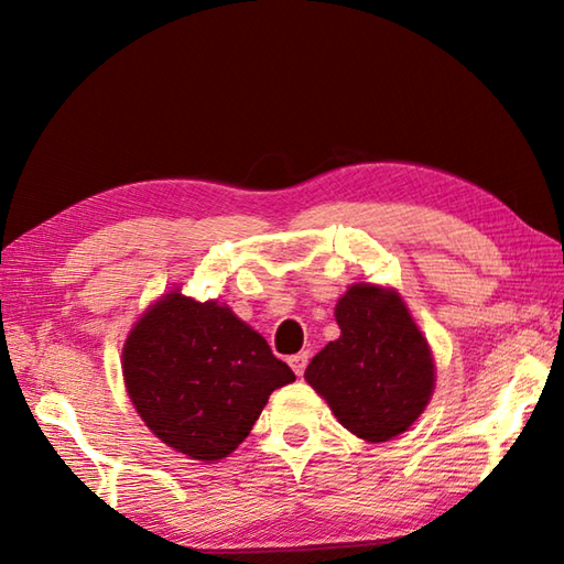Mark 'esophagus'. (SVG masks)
<instances>
[{
    "label": "esophagus",
    "instance_id": "1",
    "mask_svg": "<svg viewBox=\"0 0 564 564\" xmlns=\"http://www.w3.org/2000/svg\"><path fill=\"white\" fill-rule=\"evenodd\" d=\"M307 358H310V354H307V351H303V354H295V356H291V358H289V364H291V368L295 370V376H303V373H305V368H307Z\"/></svg>",
    "mask_w": 564,
    "mask_h": 564
}]
</instances>
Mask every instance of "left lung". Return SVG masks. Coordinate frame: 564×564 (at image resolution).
I'll return each mask as SVG.
<instances>
[{
	"instance_id": "8db88e82",
	"label": "left lung",
	"mask_w": 564,
	"mask_h": 564,
	"mask_svg": "<svg viewBox=\"0 0 564 564\" xmlns=\"http://www.w3.org/2000/svg\"><path fill=\"white\" fill-rule=\"evenodd\" d=\"M334 317L341 329L305 370L344 429L382 443L410 429L431 400L434 356L398 291L354 283Z\"/></svg>"
}]
</instances>
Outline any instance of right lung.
Segmentation results:
<instances>
[{"label":"right lung","instance_id":"obj_1","mask_svg":"<svg viewBox=\"0 0 564 564\" xmlns=\"http://www.w3.org/2000/svg\"><path fill=\"white\" fill-rule=\"evenodd\" d=\"M123 380L154 436L210 463L249 436L269 394L295 376L230 307L172 291L130 329Z\"/></svg>","mask_w":564,"mask_h":564}]
</instances>
